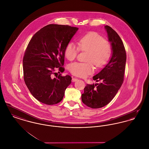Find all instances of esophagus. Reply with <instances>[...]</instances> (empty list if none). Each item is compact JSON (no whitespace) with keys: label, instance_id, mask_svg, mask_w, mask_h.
Returning a JSON list of instances; mask_svg holds the SVG:
<instances>
[{"label":"esophagus","instance_id":"1","mask_svg":"<svg viewBox=\"0 0 149 149\" xmlns=\"http://www.w3.org/2000/svg\"><path fill=\"white\" fill-rule=\"evenodd\" d=\"M77 80H78V79H77V78H72V82H75V81H77Z\"/></svg>","mask_w":149,"mask_h":149}]
</instances>
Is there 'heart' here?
I'll use <instances>...</instances> for the list:
<instances>
[{
  "label": "heart",
  "instance_id": "obj_1",
  "mask_svg": "<svg viewBox=\"0 0 149 149\" xmlns=\"http://www.w3.org/2000/svg\"><path fill=\"white\" fill-rule=\"evenodd\" d=\"M78 47L72 42L68 43L65 49V56L69 61H72L78 56L80 51H88L87 63H74L69 66L71 74L85 78L92 74L94 69L102 68L108 62L112 55V46L104 37L94 32H89L78 40Z\"/></svg>",
  "mask_w": 149,
  "mask_h": 149
}]
</instances>
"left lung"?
I'll list each match as a JSON object with an SVG mask.
<instances>
[{
    "instance_id": "left-lung-1",
    "label": "left lung",
    "mask_w": 149,
    "mask_h": 149,
    "mask_svg": "<svg viewBox=\"0 0 149 149\" xmlns=\"http://www.w3.org/2000/svg\"><path fill=\"white\" fill-rule=\"evenodd\" d=\"M109 41L111 42L112 55L109 62L93 79L100 81L97 84H86L81 100L86 106L99 108L107 105L122 84L126 61V52L120 37L109 26H106Z\"/></svg>"
}]
</instances>
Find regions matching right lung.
<instances>
[{
	"mask_svg": "<svg viewBox=\"0 0 149 149\" xmlns=\"http://www.w3.org/2000/svg\"><path fill=\"white\" fill-rule=\"evenodd\" d=\"M78 30L68 25L49 24L29 42L23 59V78L29 92L39 102L53 105L63 99L71 77L61 74L56 78L52 76L56 69L61 72L65 70V49Z\"/></svg>",
	"mask_w": 149,
	"mask_h": 149,
	"instance_id": "right-lung-1",
	"label": "right lung"
}]
</instances>
